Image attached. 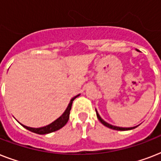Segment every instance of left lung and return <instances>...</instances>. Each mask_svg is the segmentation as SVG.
<instances>
[{"mask_svg": "<svg viewBox=\"0 0 161 161\" xmlns=\"http://www.w3.org/2000/svg\"><path fill=\"white\" fill-rule=\"evenodd\" d=\"M96 114H97V117H98V120L100 121L103 125H105L106 127L109 128V129H112V130H133V129H135V127H131V128H122V127H117V126H114V125H111L109 124H108L106 123L103 119H101V117L99 116V114H98L97 112V110H96Z\"/></svg>", "mask_w": 161, "mask_h": 161, "instance_id": "left-lung-1", "label": "left lung"}]
</instances>
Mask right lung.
<instances>
[{"label": "right lung", "mask_w": 161, "mask_h": 161, "mask_svg": "<svg viewBox=\"0 0 161 161\" xmlns=\"http://www.w3.org/2000/svg\"><path fill=\"white\" fill-rule=\"evenodd\" d=\"M79 94L75 97H73L72 99H71L70 103L68 104L67 109L65 110V112L63 113V115L59 117L57 120H55L54 122H53L50 125H47V126H44V127L42 128H30L27 127V126H25V125H21L24 128H26V130H30L31 132L36 133V134H38V135H46V134H49V133L54 132V131H57V130H60L61 128H63L64 125L68 123V119H69V114H70V110L71 108H72V104H73V101L77 97H78Z\"/></svg>", "instance_id": "right-lung-1"}]
</instances>
